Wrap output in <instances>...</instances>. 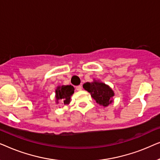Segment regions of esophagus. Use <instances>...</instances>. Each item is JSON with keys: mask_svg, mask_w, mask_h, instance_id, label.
<instances>
[{"mask_svg": "<svg viewBox=\"0 0 160 160\" xmlns=\"http://www.w3.org/2000/svg\"><path fill=\"white\" fill-rule=\"evenodd\" d=\"M76 90H77V91H81V90H82V87L81 86V85H78V86L76 87Z\"/></svg>", "mask_w": 160, "mask_h": 160, "instance_id": "34e87169", "label": "esophagus"}]
</instances>
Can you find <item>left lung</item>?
<instances>
[{"mask_svg": "<svg viewBox=\"0 0 160 160\" xmlns=\"http://www.w3.org/2000/svg\"><path fill=\"white\" fill-rule=\"evenodd\" d=\"M83 87L91 94L92 98L100 106L106 107L113 101L114 92L110 87L104 83L94 80L92 82L85 83Z\"/></svg>", "mask_w": 160, "mask_h": 160, "instance_id": "obj_1", "label": "left lung"}]
</instances>
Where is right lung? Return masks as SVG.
Masks as SVG:
<instances>
[{"label": "right lung", "instance_id": "1", "mask_svg": "<svg viewBox=\"0 0 160 160\" xmlns=\"http://www.w3.org/2000/svg\"><path fill=\"white\" fill-rule=\"evenodd\" d=\"M74 93V87L71 85H62L57 87L55 90V98L57 102L59 100L64 105H68L71 102V97Z\"/></svg>", "mask_w": 160, "mask_h": 160}]
</instances>
